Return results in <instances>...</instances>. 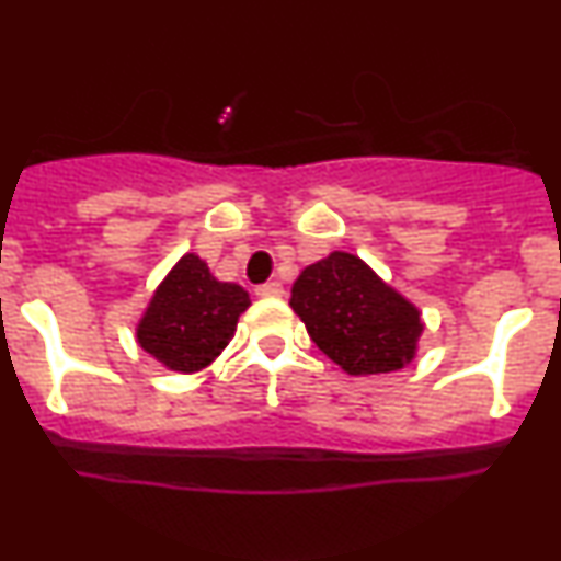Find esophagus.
I'll return each mask as SVG.
<instances>
[{"label":"esophagus","mask_w":561,"mask_h":561,"mask_svg":"<svg viewBox=\"0 0 561 561\" xmlns=\"http://www.w3.org/2000/svg\"><path fill=\"white\" fill-rule=\"evenodd\" d=\"M282 293H285V287H282L279 282H263V285L255 287V295H259V298H279Z\"/></svg>","instance_id":"34e87169"}]
</instances>
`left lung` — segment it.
Wrapping results in <instances>:
<instances>
[{"label":"left lung","mask_w":561,"mask_h":561,"mask_svg":"<svg viewBox=\"0 0 561 561\" xmlns=\"http://www.w3.org/2000/svg\"><path fill=\"white\" fill-rule=\"evenodd\" d=\"M289 306L319 351L347 375L403 369L422 334L420 311L351 253L302 268Z\"/></svg>","instance_id":"obj_1"}]
</instances>
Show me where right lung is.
Masks as SVG:
<instances>
[{
    "instance_id": "1",
    "label": "right lung",
    "mask_w": 561,
    "mask_h": 561,
    "mask_svg": "<svg viewBox=\"0 0 561 561\" xmlns=\"http://www.w3.org/2000/svg\"><path fill=\"white\" fill-rule=\"evenodd\" d=\"M248 306L240 285L218 282L205 261L186 253L152 295L137 340L169 369L197 371L229 345Z\"/></svg>"
}]
</instances>
